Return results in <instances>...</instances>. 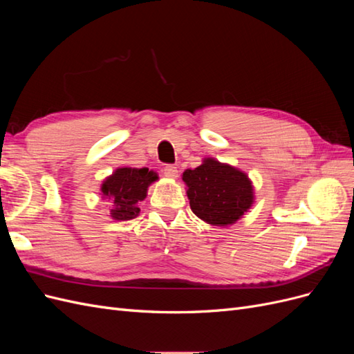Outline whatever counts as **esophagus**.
<instances>
[{"label": "esophagus", "mask_w": 354, "mask_h": 354, "mask_svg": "<svg viewBox=\"0 0 354 354\" xmlns=\"http://www.w3.org/2000/svg\"><path fill=\"white\" fill-rule=\"evenodd\" d=\"M164 176L168 178H177L178 177V169L174 165H165L164 167Z\"/></svg>", "instance_id": "1"}]
</instances>
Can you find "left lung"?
Returning a JSON list of instances; mask_svg holds the SVG:
<instances>
[{
    "label": "left lung",
    "mask_w": 354,
    "mask_h": 354,
    "mask_svg": "<svg viewBox=\"0 0 354 354\" xmlns=\"http://www.w3.org/2000/svg\"><path fill=\"white\" fill-rule=\"evenodd\" d=\"M190 208L199 218L216 226H227L251 207V181L242 171L218 160L205 159L195 169H186Z\"/></svg>",
    "instance_id": "left-lung-1"
}]
</instances>
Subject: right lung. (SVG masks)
<instances>
[{
	"label": "right lung",
	"mask_w": 354,
	"mask_h": 354,
	"mask_svg": "<svg viewBox=\"0 0 354 354\" xmlns=\"http://www.w3.org/2000/svg\"><path fill=\"white\" fill-rule=\"evenodd\" d=\"M158 178L149 168H120L104 181L102 194L113 203L111 209L115 220H131L140 208L137 203L146 198L149 185Z\"/></svg>",
	"instance_id": "obj_1"
}]
</instances>
